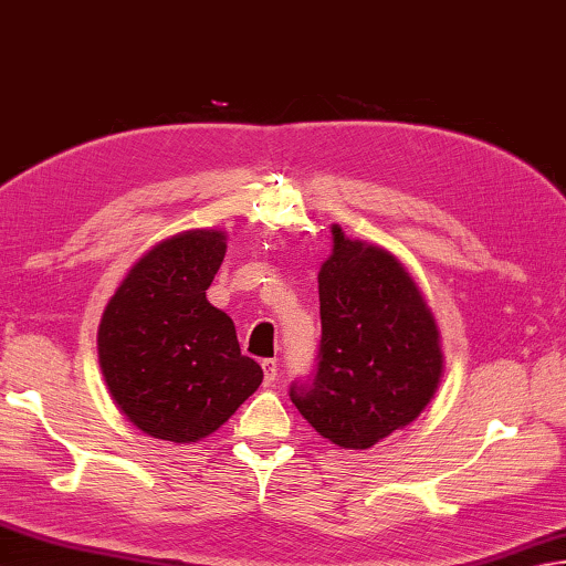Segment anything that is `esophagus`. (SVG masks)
I'll list each match as a JSON object with an SVG mask.
<instances>
[{
	"mask_svg": "<svg viewBox=\"0 0 566 566\" xmlns=\"http://www.w3.org/2000/svg\"><path fill=\"white\" fill-rule=\"evenodd\" d=\"M263 386H273L275 384V376H279V364L273 359H263Z\"/></svg>",
	"mask_w": 566,
	"mask_h": 566,
	"instance_id": "1",
	"label": "esophagus"
}]
</instances>
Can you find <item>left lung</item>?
Returning a JSON list of instances; mask_svg holds the SVG:
<instances>
[{
    "mask_svg": "<svg viewBox=\"0 0 566 566\" xmlns=\"http://www.w3.org/2000/svg\"><path fill=\"white\" fill-rule=\"evenodd\" d=\"M319 364L291 400L342 449H368L408 428L444 376L442 334L430 305L394 253L332 224L317 273Z\"/></svg>",
    "mask_w": 566,
    "mask_h": 566,
    "instance_id": "8db88e82",
    "label": "left lung"
}]
</instances>
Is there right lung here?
Instances as JSON below:
<instances>
[{
	"label": "right lung",
	"mask_w": 566,
	"mask_h": 566,
	"mask_svg": "<svg viewBox=\"0 0 566 566\" xmlns=\"http://www.w3.org/2000/svg\"><path fill=\"white\" fill-rule=\"evenodd\" d=\"M227 253L222 229H188L126 271L97 327L99 368L126 420L156 440L190 444L232 418L261 386L234 322L207 300Z\"/></svg>",
	"instance_id": "right-lung-1"
}]
</instances>
